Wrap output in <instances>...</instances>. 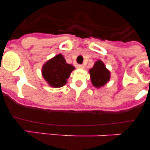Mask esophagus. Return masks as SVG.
I'll return each instance as SVG.
<instances>
[{
    "mask_svg": "<svg viewBox=\"0 0 150 150\" xmlns=\"http://www.w3.org/2000/svg\"><path fill=\"white\" fill-rule=\"evenodd\" d=\"M77 67H78V68H82V69H83V68H84V67H85V65H84V64H78Z\"/></svg>",
    "mask_w": 150,
    "mask_h": 150,
    "instance_id": "1",
    "label": "esophagus"
}]
</instances>
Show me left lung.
Listing matches in <instances>:
<instances>
[{
	"instance_id": "left-lung-1",
	"label": "left lung",
	"mask_w": 150,
	"mask_h": 150,
	"mask_svg": "<svg viewBox=\"0 0 150 150\" xmlns=\"http://www.w3.org/2000/svg\"><path fill=\"white\" fill-rule=\"evenodd\" d=\"M89 74L91 83L96 88L104 86L110 79V72L100 60L95 62L93 67L89 70Z\"/></svg>"
}]
</instances>
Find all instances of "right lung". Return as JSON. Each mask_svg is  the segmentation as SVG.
<instances>
[{"instance_id": "right-lung-1", "label": "right lung", "mask_w": 150, "mask_h": 150, "mask_svg": "<svg viewBox=\"0 0 150 150\" xmlns=\"http://www.w3.org/2000/svg\"><path fill=\"white\" fill-rule=\"evenodd\" d=\"M75 67L67 64L63 55L59 54L47 61L42 67V75L50 86L59 88L66 84Z\"/></svg>"}]
</instances>
